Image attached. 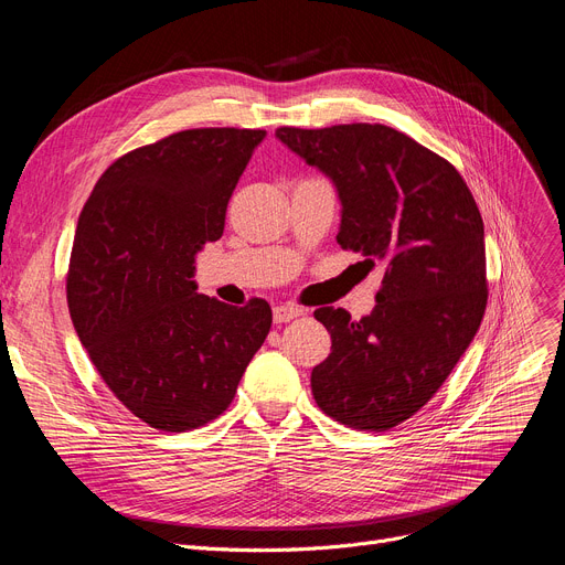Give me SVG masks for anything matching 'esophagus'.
<instances>
[{
	"mask_svg": "<svg viewBox=\"0 0 565 565\" xmlns=\"http://www.w3.org/2000/svg\"><path fill=\"white\" fill-rule=\"evenodd\" d=\"M302 313H305V309L295 307V305H279V307H275V311H273L275 322H290V320H295V318H300Z\"/></svg>",
	"mask_w": 565,
	"mask_h": 565,
	"instance_id": "1",
	"label": "esophagus"
}]
</instances>
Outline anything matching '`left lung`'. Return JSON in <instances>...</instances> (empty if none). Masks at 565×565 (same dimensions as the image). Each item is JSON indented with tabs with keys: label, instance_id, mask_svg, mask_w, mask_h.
<instances>
[{
	"label": "left lung",
	"instance_id": "left-lung-1",
	"mask_svg": "<svg viewBox=\"0 0 565 565\" xmlns=\"http://www.w3.org/2000/svg\"><path fill=\"white\" fill-rule=\"evenodd\" d=\"M277 139L332 181L337 243L384 267L375 307L316 309L332 352L311 371L318 407L360 430L422 409L477 337L488 302L483 220L462 175L407 135L371 124L279 128Z\"/></svg>",
	"mask_w": 565,
	"mask_h": 565
}]
</instances>
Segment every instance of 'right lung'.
<instances>
[{
  "label": "right lung",
  "mask_w": 565,
  "mask_h": 565,
  "mask_svg": "<svg viewBox=\"0 0 565 565\" xmlns=\"http://www.w3.org/2000/svg\"><path fill=\"white\" fill-rule=\"evenodd\" d=\"M265 130L199 128L118 158L77 222L68 309L111 394L148 426L183 433L231 405L273 324L265 300L196 292V254Z\"/></svg>",
  "instance_id": "right-lung-1"
}]
</instances>
